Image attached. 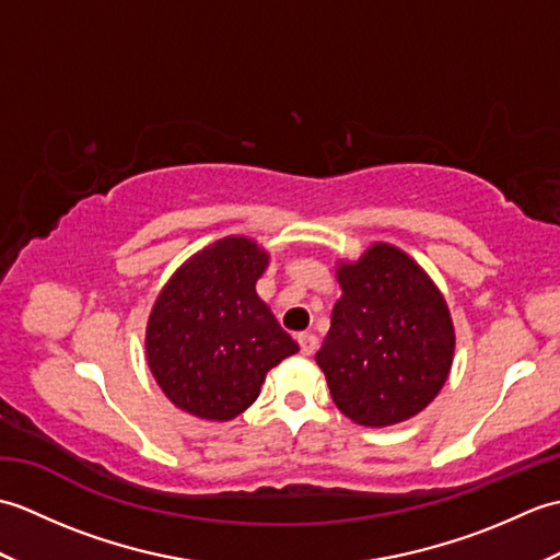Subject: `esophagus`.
I'll return each mask as SVG.
<instances>
[{
	"label": "esophagus",
	"mask_w": 560,
	"mask_h": 560,
	"mask_svg": "<svg viewBox=\"0 0 560 560\" xmlns=\"http://www.w3.org/2000/svg\"><path fill=\"white\" fill-rule=\"evenodd\" d=\"M299 347H301L303 355H313L317 351V337L313 335V331H301Z\"/></svg>",
	"instance_id": "obj_1"
}]
</instances>
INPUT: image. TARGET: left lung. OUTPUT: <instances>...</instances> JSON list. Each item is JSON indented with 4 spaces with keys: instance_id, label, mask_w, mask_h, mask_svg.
<instances>
[{
    "instance_id": "left-lung-1",
    "label": "left lung",
    "mask_w": 560,
    "mask_h": 560,
    "mask_svg": "<svg viewBox=\"0 0 560 560\" xmlns=\"http://www.w3.org/2000/svg\"><path fill=\"white\" fill-rule=\"evenodd\" d=\"M341 299L315 353L331 399L361 425H392L425 409L445 385L455 329L425 271L392 245H373L337 271Z\"/></svg>"
}]
</instances>
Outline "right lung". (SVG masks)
Listing matches in <instances>:
<instances>
[{
    "label": "right lung",
    "instance_id": "obj_1",
    "mask_svg": "<svg viewBox=\"0 0 560 560\" xmlns=\"http://www.w3.org/2000/svg\"><path fill=\"white\" fill-rule=\"evenodd\" d=\"M267 253L247 237H223L173 273L147 327L151 373L175 407L231 421L259 397L265 375L299 351L255 283Z\"/></svg>",
    "mask_w": 560,
    "mask_h": 560
}]
</instances>
